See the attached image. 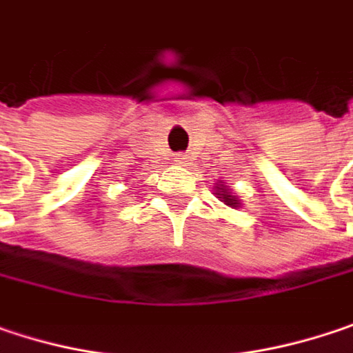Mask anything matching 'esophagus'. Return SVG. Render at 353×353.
<instances>
[{
	"label": "esophagus",
	"instance_id": "esophagus-1",
	"mask_svg": "<svg viewBox=\"0 0 353 353\" xmlns=\"http://www.w3.org/2000/svg\"><path fill=\"white\" fill-rule=\"evenodd\" d=\"M176 164H181V166H187V164H189V157H187V154H179Z\"/></svg>",
	"mask_w": 353,
	"mask_h": 353
}]
</instances>
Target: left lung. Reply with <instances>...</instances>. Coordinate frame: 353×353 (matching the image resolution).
<instances>
[{"mask_svg":"<svg viewBox=\"0 0 353 353\" xmlns=\"http://www.w3.org/2000/svg\"><path fill=\"white\" fill-rule=\"evenodd\" d=\"M216 194H221L219 199H223V201H225L227 205H231V207H239V201H237V199H235L233 194H229V190H227V189H221L219 192H216Z\"/></svg>","mask_w":353,"mask_h":353,"instance_id":"obj_1","label":"left lung"}]
</instances>
